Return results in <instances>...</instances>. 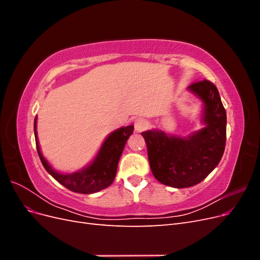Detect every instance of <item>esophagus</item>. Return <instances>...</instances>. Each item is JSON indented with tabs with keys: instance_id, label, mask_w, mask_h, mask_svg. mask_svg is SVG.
Masks as SVG:
<instances>
[{
	"instance_id": "34e87169",
	"label": "esophagus",
	"mask_w": 260,
	"mask_h": 260,
	"mask_svg": "<svg viewBox=\"0 0 260 260\" xmlns=\"http://www.w3.org/2000/svg\"><path fill=\"white\" fill-rule=\"evenodd\" d=\"M148 128V121L144 118H138L135 121V129L137 132H142Z\"/></svg>"
}]
</instances>
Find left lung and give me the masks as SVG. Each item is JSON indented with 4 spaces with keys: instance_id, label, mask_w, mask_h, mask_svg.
<instances>
[{
    "instance_id": "8db88e82",
    "label": "left lung",
    "mask_w": 260,
    "mask_h": 260,
    "mask_svg": "<svg viewBox=\"0 0 260 260\" xmlns=\"http://www.w3.org/2000/svg\"><path fill=\"white\" fill-rule=\"evenodd\" d=\"M205 104L206 127L187 139L168 137L161 131L142 132L149 167L160 183L188 187L200 183L216 168L223 155L226 114L216 85L207 79L188 86Z\"/></svg>"
}]
</instances>
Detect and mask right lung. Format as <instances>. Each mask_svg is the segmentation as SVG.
Instances as JSON below:
<instances>
[{
    "label": "right lung",
    "instance_id": "1",
    "mask_svg": "<svg viewBox=\"0 0 260 260\" xmlns=\"http://www.w3.org/2000/svg\"><path fill=\"white\" fill-rule=\"evenodd\" d=\"M37 118L35 119V136H36V144L37 151L40 157L41 162L45 170L56 180L58 182L67 187L68 190L82 193V194H91L95 193L101 190L108 187L113 183L115 179L118 161H119L120 155L123 151L125 142L129 137L133 133V125L120 128L117 131L113 132L106 140L104 144L102 145L96 158L89 167H86L82 171L75 172L70 175H62L54 171L50 165L44 159L40 152V147L38 144L37 139Z\"/></svg>",
    "mask_w": 260,
    "mask_h": 260
}]
</instances>
